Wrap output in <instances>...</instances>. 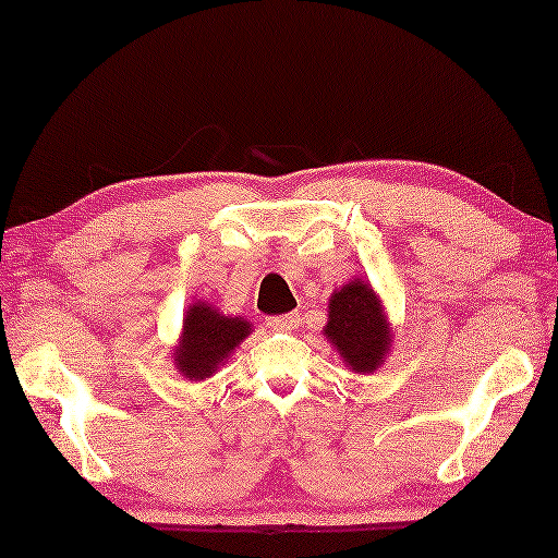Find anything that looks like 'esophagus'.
I'll list each match as a JSON object with an SVG mask.
<instances>
[{"label": "esophagus", "instance_id": "obj_1", "mask_svg": "<svg viewBox=\"0 0 558 558\" xmlns=\"http://www.w3.org/2000/svg\"><path fill=\"white\" fill-rule=\"evenodd\" d=\"M298 313H282V316H272L268 318V326L270 328H278V331H293L298 326Z\"/></svg>", "mask_w": 558, "mask_h": 558}]
</instances>
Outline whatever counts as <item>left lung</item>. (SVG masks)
Wrapping results in <instances>:
<instances>
[{
	"mask_svg": "<svg viewBox=\"0 0 558 558\" xmlns=\"http://www.w3.org/2000/svg\"><path fill=\"white\" fill-rule=\"evenodd\" d=\"M326 336L354 372H374L381 364L391 336L379 298L364 280L349 282L331 295Z\"/></svg>",
	"mask_w": 558,
	"mask_h": 558,
	"instance_id": "8db88e82",
	"label": "left lung"
}]
</instances>
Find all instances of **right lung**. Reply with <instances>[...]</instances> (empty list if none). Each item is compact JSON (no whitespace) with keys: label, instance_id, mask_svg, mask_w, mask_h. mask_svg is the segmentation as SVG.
I'll list each match as a JSON object with an SVG mask.
<instances>
[{"label":"right lung","instance_id":"1","mask_svg":"<svg viewBox=\"0 0 558 558\" xmlns=\"http://www.w3.org/2000/svg\"><path fill=\"white\" fill-rule=\"evenodd\" d=\"M245 336H250L247 320L227 318L211 311L207 303L192 305L186 311L182 343L174 356L179 372L186 379H207Z\"/></svg>","mask_w":558,"mask_h":558}]
</instances>
